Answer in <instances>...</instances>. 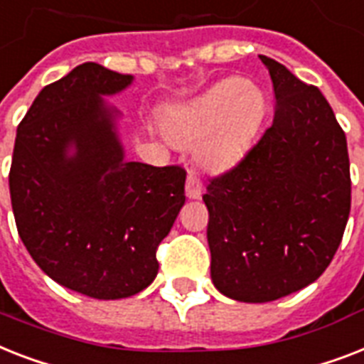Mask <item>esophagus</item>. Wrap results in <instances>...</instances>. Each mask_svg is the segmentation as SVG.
<instances>
[{
  "label": "esophagus",
  "mask_w": 364,
  "mask_h": 364,
  "mask_svg": "<svg viewBox=\"0 0 364 364\" xmlns=\"http://www.w3.org/2000/svg\"><path fill=\"white\" fill-rule=\"evenodd\" d=\"M186 196H188V199H200V196H203V184L191 173L188 174V180H186Z\"/></svg>",
  "instance_id": "obj_1"
}]
</instances>
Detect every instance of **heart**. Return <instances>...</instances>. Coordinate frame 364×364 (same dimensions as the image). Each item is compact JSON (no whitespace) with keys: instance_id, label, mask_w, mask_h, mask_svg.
<instances>
[{"instance_id":"b5f03b06","label":"heart","mask_w":364,"mask_h":364,"mask_svg":"<svg viewBox=\"0 0 364 364\" xmlns=\"http://www.w3.org/2000/svg\"><path fill=\"white\" fill-rule=\"evenodd\" d=\"M269 112L264 90L242 77H229L176 105L165 116V135L173 144H197L199 165L223 173L244 159Z\"/></svg>"}]
</instances>
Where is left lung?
Masks as SVG:
<instances>
[{
  "label": "left lung",
  "mask_w": 364,
  "mask_h": 364,
  "mask_svg": "<svg viewBox=\"0 0 364 364\" xmlns=\"http://www.w3.org/2000/svg\"><path fill=\"white\" fill-rule=\"evenodd\" d=\"M276 95L272 126L203 196L210 278L240 302H270L329 267L351 206L348 142L331 105L286 65L259 56Z\"/></svg>",
  "instance_id": "obj_1"
}]
</instances>
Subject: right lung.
Segmentation results:
<instances>
[{
  "label": "right lung",
  "mask_w": 364,
  "mask_h": 364,
  "mask_svg": "<svg viewBox=\"0 0 364 364\" xmlns=\"http://www.w3.org/2000/svg\"><path fill=\"white\" fill-rule=\"evenodd\" d=\"M100 63L45 86L20 122L9 190L16 229L48 278L92 299L146 289L156 250L184 206L186 171L126 159L122 112L133 84Z\"/></svg>",
  "instance_id": "1"
}]
</instances>
